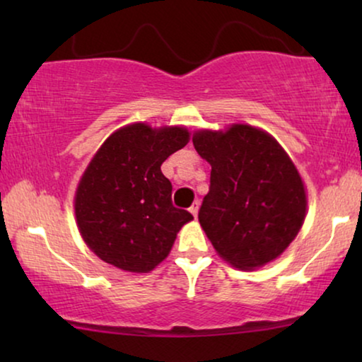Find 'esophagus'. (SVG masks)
<instances>
[{
  "label": "esophagus",
  "instance_id": "34e87169",
  "mask_svg": "<svg viewBox=\"0 0 362 362\" xmlns=\"http://www.w3.org/2000/svg\"><path fill=\"white\" fill-rule=\"evenodd\" d=\"M189 212H191V214L192 216H197V212H199V202H197V201H194V202H192V206L189 207Z\"/></svg>",
  "mask_w": 362,
  "mask_h": 362
}]
</instances>
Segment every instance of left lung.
<instances>
[{
  "instance_id": "8db88e82",
  "label": "left lung",
  "mask_w": 362,
  "mask_h": 362,
  "mask_svg": "<svg viewBox=\"0 0 362 362\" xmlns=\"http://www.w3.org/2000/svg\"><path fill=\"white\" fill-rule=\"evenodd\" d=\"M192 145L212 168L199 222L217 254L242 270L276 259L306 212L303 182L288 155L249 125L197 132Z\"/></svg>"
}]
</instances>
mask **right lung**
<instances>
[{"mask_svg": "<svg viewBox=\"0 0 362 362\" xmlns=\"http://www.w3.org/2000/svg\"><path fill=\"white\" fill-rule=\"evenodd\" d=\"M187 141L186 128L135 123L113 133L93 156L77 187L76 217L86 244L103 262L146 274L170 254L192 216L173 206L161 165Z\"/></svg>", "mask_w": 362, "mask_h": 362, "instance_id": "obj_1", "label": "right lung"}]
</instances>
